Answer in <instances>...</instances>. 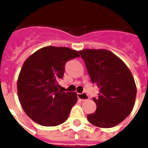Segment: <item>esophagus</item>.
Instances as JSON below:
<instances>
[{
    "label": "esophagus",
    "mask_w": 148,
    "mask_h": 148,
    "mask_svg": "<svg viewBox=\"0 0 148 148\" xmlns=\"http://www.w3.org/2000/svg\"><path fill=\"white\" fill-rule=\"evenodd\" d=\"M77 98H78L80 100H82V101H85V100H88V95L85 92L78 93V94H77Z\"/></svg>",
    "instance_id": "esophagus-1"
}]
</instances>
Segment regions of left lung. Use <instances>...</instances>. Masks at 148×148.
I'll return each mask as SVG.
<instances>
[{"label":"left lung","instance_id":"obj_1","mask_svg":"<svg viewBox=\"0 0 148 148\" xmlns=\"http://www.w3.org/2000/svg\"><path fill=\"white\" fill-rule=\"evenodd\" d=\"M92 83L99 88L95 113L87 116L92 125L111 128L123 121L134 109L137 87L131 72L116 55L104 49L79 51Z\"/></svg>","mask_w":148,"mask_h":148}]
</instances>
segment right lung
<instances>
[{
    "mask_svg": "<svg viewBox=\"0 0 148 148\" xmlns=\"http://www.w3.org/2000/svg\"><path fill=\"white\" fill-rule=\"evenodd\" d=\"M78 56L77 50L49 46L25 60L18 78V95L25 112L36 123L55 127L67 119L77 93L60 90L58 82L66 62Z\"/></svg>",
    "mask_w": 148,
    "mask_h": 148,
    "instance_id": "1",
    "label": "right lung"
}]
</instances>
